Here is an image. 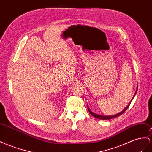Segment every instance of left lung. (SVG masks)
Listing matches in <instances>:
<instances>
[{
    "instance_id": "8db88e82",
    "label": "left lung",
    "mask_w": 152,
    "mask_h": 152,
    "mask_svg": "<svg viewBox=\"0 0 152 152\" xmlns=\"http://www.w3.org/2000/svg\"><path fill=\"white\" fill-rule=\"evenodd\" d=\"M137 89H136V93H135V95H134V96L136 95V93H137ZM134 97L132 98V100H133ZM132 100L130 101V102L129 103V104L128 105H127L125 109H124V110H123L121 112L119 113H118L117 114H116V115H113V116H102V115H99V114H95V113H94L93 112H92L91 110L89 109V107H88V110H89V113L91 114L93 116H94V117L96 118L99 119V120H110V119H113V118H116V117H118V116H119L121 115V114H122L123 113H124L127 109H128V107H129V105H130V103H131V102H132Z\"/></svg>"
}]
</instances>
